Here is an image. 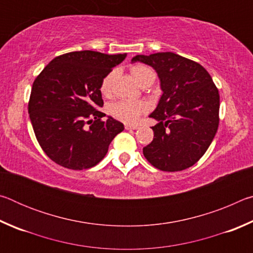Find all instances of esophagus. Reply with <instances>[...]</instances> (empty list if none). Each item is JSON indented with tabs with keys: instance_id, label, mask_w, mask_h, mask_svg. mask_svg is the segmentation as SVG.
I'll return each mask as SVG.
<instances>
[{
	"instance_id": "esophagus-1",
	"label": "esophagus",
	"mask_w": 253,
	"mask_h": 253,
	"mask_svg": "<svg viewBox=\"0 0 253 253\" xmlns=\"http://www.w3.org/2000/svg\"><path fill=\"white\" fill-rule=\"evenodd\" d=\"M125 128H126V129H137L138 126H137V125H128V124H127V125H125Z\"/></svg>"
}]
</instances>
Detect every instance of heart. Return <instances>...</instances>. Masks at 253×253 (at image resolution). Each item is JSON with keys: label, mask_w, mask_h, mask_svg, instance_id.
Segmentation results:
<instances>
[{"label": "heart", "mask_w": 253, "mask_h": 253, "mask_svg": "<svg viewBox=\"0 0 253 253\" xmlns=\"http://www.w3.org/2000/svg\"><path fill=\"white\" fill-rule=\"evenodd\" d=\"M130 74L134 77L136 83L144 85H151L155 81V72L151 68L144 65H134L130 68ZM116 76V72L110 71L108 75L105 76V78L101 80L99 90L102 96H109L111 92V85ZM148 107L144 101H131V100H116L107 107V111L110 116L116 118L117 121H121L126 124H134L140 115L145 114L147 111Z\"/></svg>", "instance_id": "heart-1"}]
</instances>
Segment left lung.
Listing matches in <instances>:
<instances>
[{
  "mask_svg": "<svg viewBox=\"0 0 253 253\" xmlns=\"http://www.w3.org/2000/svg\"><path fill=\"white\" fill-rule=\"evenodd\" d=\"M132 61L152 66L161 79L163 95L149 117L154 138L143 148L151 164L164 172L193 166L207 152L219 127L220 95L200 63L173 52L138 54Z\"/></svg>",
  "mask_w": 253,
  "mask_h": 253,
  "instance_id": "8db88e82",
  "label": "left lung"
}]
</instances>
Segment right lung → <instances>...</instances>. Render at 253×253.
Masks as SVG:
<instances>
[{"mask_svg":"<svg viewBox=\"0 0 253 253\" xmlns=\"http://www.w3.org/2000/svg\"><path fill=\"white\" fill-rule=\"evenodd\" d=\"M126 54L75 51L55 57L34 80L28 110L34 134L50 160L69 169L97 165L124 125L98 110L101 80Z\"/></svg>","mask_w":253,"mask_h":253,"instance_id":"right-lung-1","label":"right lung"}]
</instances>
